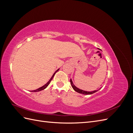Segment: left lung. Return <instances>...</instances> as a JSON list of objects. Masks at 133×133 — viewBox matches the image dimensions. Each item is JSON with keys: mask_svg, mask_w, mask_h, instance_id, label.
<instances>
[{"mask_svg": "<svg viewBox=\"0 0 133 133\" xmlns=\"http://www.w3.org/2000/svg\"><path fill=\"white\" fill-rule=\"evenodd\" d=\"M70 83H71V85L72 88H73V89H74L75 91L79 92V93L83 94H84V95L92 94L94 93V92H96V91H98L100 89H99V90H94V91H84V90H82V89H79V88H76V87L74 85V84H73V82H72L71 79H70Z\"/></svg>", "mask_w": 133, "mask_h": 133, "instance_id": "left-lung-1", "label": "left lung"}]
</instances>
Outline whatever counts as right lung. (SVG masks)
<instances>
[{
    "mask_svg": "<svg viewBox=\"0 0 133 133\" xmlns=\"http://www.w3.org/2000/svg\"><path fill=\"white\" fill-rule=\"evenodd\" d=\"M59 69H58L57 71H56L55 73H54V74L53 75V76H51V78H50V79L49 80V81H48V82L46 83V84H45V85H43V87H41V88H38V89H36V90H33V91H32V92H38V91H41V90H44V89H45V88L48 86V85H49V84H50V82H51V80H52V79L53 78V77H54V75L55 74V73H57V72L59 70Z\"/></svg>",
    "mask_w": 133,
    "mask_h": 133,
    "instance_id": "add662e5",
    "label": "right lung"
}]
</instances>
